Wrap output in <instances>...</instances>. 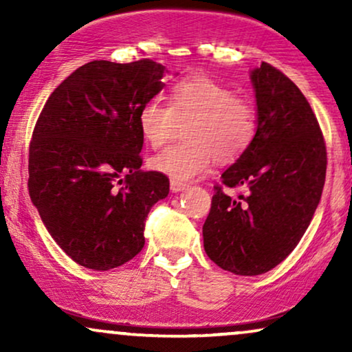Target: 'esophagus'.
I'll list each match as a JSON object with an SVG mask.
<instances>
[{"label":"esophagus","mask_w":352,"mask_h":352,"mask_svg":"<svg viewBox=\"0 0 352 352\" xmlns=\"http://www.w3.org/2000/svg\"><path fill=\"white\" fill-rule=\"evenodd\" d=\"M187 188V185L184 184V182H180V180H170V190L173 193H179V192H182V190H185Z\"/></svg>","instance_id":"34e87169"}]
</instances>
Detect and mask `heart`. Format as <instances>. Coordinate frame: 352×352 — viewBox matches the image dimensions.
Here are the masks:
<instances>
[{
	"instance_id": "obj_1",
	"label": "heart",
	"mask_w": 352,
	"mask_h": 352,
	"mask_svg": "<svg viewBox=\"0 0 352 352\" xmlns=\"http://www.w3.org/2000/svg\"><path fill=\"white\" fill-rule=\"evenodd\" d=\"M180 124H187L188 140L160 152L151 164L173 180H190L215 159L236 160L252 144L256 116L252 104L233 96L232 89L207 76H190L173 84L168 104L151 99L139 111L140 134L152 147L172 140Z\"/></svg>"
}]
</instances>
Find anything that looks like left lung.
<instances>
[{"label":"left lung","mask_w":352,"mask_h":352,"mask_svg":"<svg viewBox=\"0 0 352 352\" xmlns=\"http://www.w3.org/2000/svg\"><path fill=\"white\" fill-rule=\"evenodd\" d=\"M256 132L221 173L243 188L230 197L215 187L204 225V248L220 268L256 276L280 265L308 230L326 179V145L316 116L296 84L270 64L250 72Z\"/></svg>","instance_id":"left-lung-1"}]
</instances>
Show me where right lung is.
I'll use <instances>...</instances> for the list:
<instances>
[{
	"label": "right lung",
	"instance_id": "1",
	"mask_svg": "<svg viewBox=\"0 0 352 352\" xmlns=\"http://www.w3.org/2000/svg\"><path fill=\"white\" fill-rule=\"evenodd\" d=\"M152 59L92 60L54 92L30 145V197L52 240L76 263L107 272L144 248L145 218L168 179L142 172L139 111L164 89Z\"/></svg>",
	"mask_w": 352,
	"mask_h": 352
}]
</instances>
